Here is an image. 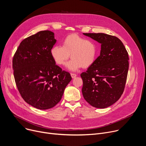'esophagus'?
Instances as JSON below:
<instances>
[{
    "label": "esophagus",
    "instance_id": "34e87169",
    "mask_svg": "<svg viewBox=\"0 0 146 146\" xmlns=\"http://www.w3.org/2000/svg\"><path fill=\"white\" fill-rule=\"evenodd\" d=\"M71 76H72V78H75V77L76 76V74H74V73H71Z\"/></svg>",
    "mask_w": 146,
    "mask_h": 146
}]
</instances>
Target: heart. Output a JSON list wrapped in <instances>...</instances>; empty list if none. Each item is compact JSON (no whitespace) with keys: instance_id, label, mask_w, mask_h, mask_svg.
Returning a JSON list of instances; mask_svg holds the SVG:
<instances>
[{"instance_id":"1","label":"heart","mask_w":146,"mask_h":146,"mask_svg":"<svg viewBox=\"0 0 146 146\" xmlns=\"http://www.w3.org/2000/svg\"><path fill=\"white\" fill-rule=\"evenodd\" d=\"M54 61L58 65H63L70 58L66 68L75 71L80 68H88L95 62L97 55V46L92 40L76 34L67 36L62 41V47L55 45L50 50Z\"/></svg>"}]
</instances>
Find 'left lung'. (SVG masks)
Listing matches in <instances>:
<instances>
[{"mask_svg": "<svg viewBox=\"0 0 146 146\" xmlns=\"http://www.w3.org/2000/svg\"><path fill=\"white\" fill-rule=\"evenodd\" d=\"M101 44L100 55L86 72L81 74L82 92L91 106L104 109L121 96L127 80L129 55L117 37L105 33H83Z\"/></svg>", "mask_w": 146, "mask_h": 146, "instance_id": "left-lung-1", "label": "left lung"}]
</instances>
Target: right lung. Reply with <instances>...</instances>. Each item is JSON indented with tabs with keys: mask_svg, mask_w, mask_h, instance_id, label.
<instances>
[{
	"mask_svg": "<svg viewBox=\"0 0 146 146\" xmlns=\"http://www.w3.org/2000/svg\"><path fill=\"white\" fill-rule=\"evenodd\" d=\"M56 41L53 32L39 31L20 42L13 58L15 80L21 97L38 109L57 105L72 80L51 57L50 50Z\"/></svg>",
	"mask_w": 146,
	"mask_h": 146,
	"instance_id": "add662e5",
	"label": "right lung"
}]
</instances>
